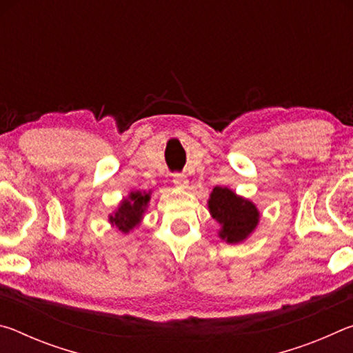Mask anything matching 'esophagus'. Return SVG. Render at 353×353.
Listing matches in <instances>:
<instances>
[{
  "instance_id": "esophagus-1",
  "label": "esophagus",
  "mask_w": 353,
  "mask_h": 353,
  "mask_svg": "<svg viewBox=\"0 0 353 353\" xmlns=\"http://www.w3.org/2000/svg\"><path fill=\"white\" fill-rule=\"evenodd\" d=\"M172 182H174L176 185H187L188 183V181H187V179H185L183 174H174V176H172Z\"/></svg>"
}]
</instances>
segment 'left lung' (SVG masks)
Here are the masks:
<instances>
[{
  "label": "left lung",
  "mask_w": 353,
  "mask_h": 353,
  "mask_svg": "<svg viewBox=\"0 0 353 353\" xmlns=\"http://www.w3.org/2000/svg\"><path fill=\"white\" fill-rule=\"evenodd\" d=\"M208 208L212 216L223 225L219 236L227 243L243 241L259 223V210L252 202L240 198L225 187L213 188Z\"/></svg>",
  "instance_id": "8db88e82"
}]
</instances>
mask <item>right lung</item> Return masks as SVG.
Segmentation results:
<instances>
[{
    "label": "right lung",
    "instance_id": "1",
    "mask_svg": "<svg viewBox=\"0 0 353 353\" xmlns=\"http://www.w3.org/2000/svg\"><path fill=\"white\" fill-rule=\"evenodd\" d=\"M149 202V193H130L129 199H124L119 205L115 216H112V224H115L119 230L128 234L134 227L140 223V218Z\"/></svg>",
    "mask_w": 353,
    "mask_h": 353
}]
</instances>
